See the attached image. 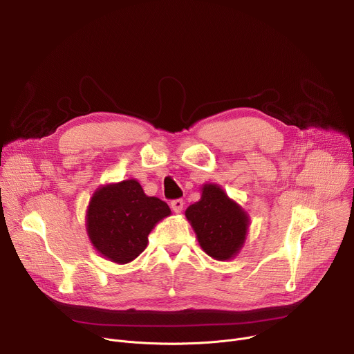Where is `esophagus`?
Masks as SVG:
<instances>
[{
    "label": "esophagus",
    "mask_w": 354,
    "mask_h": 354,
    "mask_svg": "<svg viewBox=\"0 0 354 354\" xmlns=\"http://www.w3.org/2000/svg\"><path fill=\"white\" fill-rule=\"evenodd\" d=\"M171 207L175 212V214H180L182 209H183V201L182 199H175L171 202Z\"/></svg>",
    "instance_id": "obj_1"
}]
</instances>
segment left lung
I'll use <instances>...</instances> for the list:
<instances>
[{
    "label": "left lung",
    "mask_w": 354,
    "mask_h": 354,
    "mask_svg": "<svg viewBox=\"0 0 354 354\" xmlns=\"http://www.w3.org/2000/svg\"><path fill=\"white\" fill-rule=\"evenodd\" d=\"M203 252L216 261H230L245 245L250 218L216 183H205L198 202L185 210Z\"/></svg>",
    "instance_id": "left-lung-1"
}]
</instances>
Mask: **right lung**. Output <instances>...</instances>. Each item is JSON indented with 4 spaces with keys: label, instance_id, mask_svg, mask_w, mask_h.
Here are the masks:
<instances>
[{
    "label": "right lung",
    "instance_id": "obj_1",
    "mask_svg": "<svg viewBox=\"0 0 354 354\" xmlns=\"http://www.w3.org/2000/svg\"><path fill=\"white\" fill-rule=\"evenodd\" d=\"M169 215L167 202L145 195L136 179H127L102 185L92 194L85 225L102 257L127 265L145 250L155 225Z\"/></svg>",
    "mask_w": 354,
    "mask_h": 354
}]
</instances>
